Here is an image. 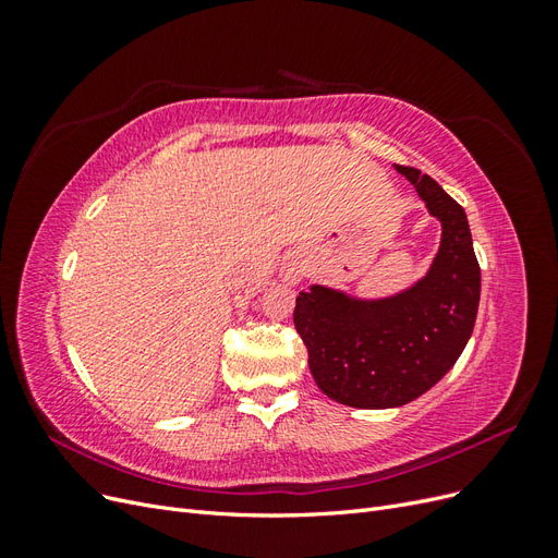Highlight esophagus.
<instances>
[{
  "label": "esophagus",
  "mask_w": 558,
  "mask_h": 558,
  "mask_svg": "<svg viewBox=\"0 0 558 558\" xmlns=\"http://www.w3.org/2000/svg\"><path fill=\"white\" fill-rule=\"evenodd\" d=\"M298 279H300V275L295 272V269H289V272H286V281L293 283V281H298Z\"/></svg>",
  "instance_id": "esophagus-1"
}]
</instances>
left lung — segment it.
<instances>
[{
  "mask_svg": "<svg viewBox=\"0 0 558 558\" xmlns=\"http://www.w3.org/2000/svg\"><path fill=\"white\" fill-rule=\"evenodd\" d=\"M433 216L442 244L426 279L396 298L361 302L312 286L295 300L293 324L320 391L349 408H398L426 393L459 361L480 307V263L463 207L440 183L396 165Z\"/></svg>",
  "mask_w": 558,
  "mask_h": 558,
  "instance_id": "1",
  "label": "left lung"
}]
</instances>
